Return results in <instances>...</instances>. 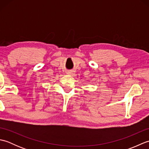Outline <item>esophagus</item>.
<instances>
[{"instance_id": "esophagus-1", "label": "esophagus", "mask_w": 149, "mask_h": 149, "mask_svg": "<svg viewBox=\"0 0 149 149\" xmlns=\"http://www.w3.org/2000/svg\"><path fill=\"white\" fill-rule=\"evenodd\" d=\"M66 74L68 75H72V74H73V72L72 71H68L67 72H66Z\"/></svg>"}]
</instances>
